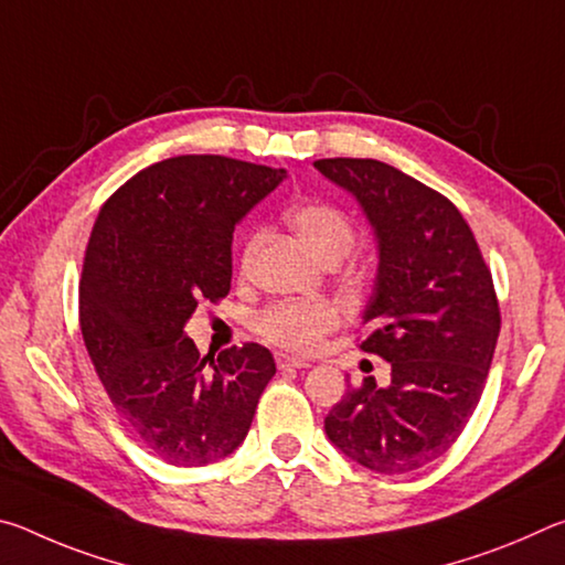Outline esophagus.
Segmentation results:
<instances>
[{"mask_svg": "<svg viewBox=\"0 0 565 565\" xmlns=\"http://www.w3.org/2000/svg\"><path fill=\"white\" fill-rule=\"evenodd\" d=\"M276 366L279 369H309L311 363L303 359H296V356H286V353H279V356H276Z\"/></svg>", "mask_w": 565, "mask_h": 565, "instance_id": "34e87169", "label": "esophagus"}]
</instances>
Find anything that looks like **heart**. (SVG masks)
<instances>
[{
    "instance_id": "b5f03b06",
    "label": "heart",
    "mask_w": 565,
    "mask_h": 565,
    "mask_svg": "<svg viewBox=\"0 0 565 565\" xmlns=\"http://www.w3.org/2000/svg\"><path fill=\"white\" fill-rule=\"evenodd\" d=\"M289 224L309 244L311 252L327 264L341 262L353 248V242H356V228H353L351 218L339 206L327 202H309L291 209ZM259 244L262 232H254L246 238L242 259H238V269H242L244 276L252 271ZM339 323V303L327 299H286L271 303L269 309H264L256 317V331L266 341L276 343V347L296 353H309Z\"/></svg>"
}]
</instances>
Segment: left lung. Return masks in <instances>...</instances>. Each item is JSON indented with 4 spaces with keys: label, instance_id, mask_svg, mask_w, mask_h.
I'll list each match as a JSON object with an SVG mask.
<instances>
[{
    "label": "left lung",
    "instance_id": "left-lung-1",
    "mask_svg": "<svg viewBox=\"0 0 565 565\" xmlns=\"http://www.w3.org/2000/svg\"><path fill=\"white\" fill-rule=\"evenodd\" d=\"M356 196L379 244L361 351L391 379L349 386L323 418L331 444L376 473H408L456 444L473 416L501 331L493 279L461 212L431 186L376 159H319Z\"/></svg>",
    "mask_w": 565,
    "mask_h": 565
}]
</instances>
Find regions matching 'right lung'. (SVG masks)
Segmentation results:
<instances>
[{"mask_svg": "<svg viewBox=\"0 0 565 565\" xmlns=\"http://www.w3.org/2000/svg\"><path fill=\"white\" fill-rule=\"evenodd\" d=\"M284 169L186 154L141 169L104 202L79 281L84 347L117 414L164 463L236 451L276 374L269 349L214 356L184 327L232 289V234Z\"/></svg>", "mask_w": 565, "mask_h": 565, "instance_id": "1", "label": "right lung"}]
</instances>
